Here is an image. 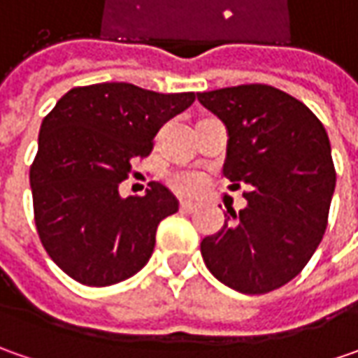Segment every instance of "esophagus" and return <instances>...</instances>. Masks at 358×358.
<instances>
[{"mask_svg": "<svg viewBox=\"0 0 358 358\" xmlns=\"http://www.w3.org/2000/svg\"><path fill=\"white\" fill-rule=\"evenodd\" d=\"M179 207H181V211H183V213H193V211H197V207H199V205H197V203H193V201H181V203H179Z\"/></svg>", "mask_w": 358, "mask_h": 358, "instance_id": "obj_1", "label": "esophagus"}]
</instances>
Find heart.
Wrapping results in <instances>:
<instances>
[{
	"label": "heart",
	"instance_id": "1",
	"mask_svg": "<svg viewBox=\"0 0 358 358\" xmlns=\"http://www.w3.org/2000/svg\"><path fill=\"white\" fill-rule=\"evenodd\" d=\"M171 187L179 193H195L203 187V177L195 171H179L171 177Z\"/></svg>",
	"mask_w": 358,
	"mask_h": 358
}]
</instances>
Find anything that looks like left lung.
<instances>
[{
	"instance_id": "8db88e82",
	"label": "left lung",
	"mask_w": 358,
	"mask_h": 358,
	"mask_svg": "<svg viewBox=\"0 0 358 358\" xmlns=\"http://www.w3.org/2000/svg\"><path fill=\"white\" fill-rule=\"evenodd\" d=\"M229 133L223 175L247 207L201 241L215 279L265 295L295 279L323 239L337 173L323 123L289 93L249 83L197 93Z\"/></svg>"
}]
</instances>
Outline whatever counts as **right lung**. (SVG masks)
<instances>
[{"instance_id": "right-lung-1", "label": "right lung", "mask_w": 358, "mask_h": 358, "mask_svg": "<svg viewBox=\"0 0 358 358\" xmlns=\"http://www.w3.org/2000/svg\"><path fill=\"white\" fill-rule=\"evenodd\" d=\"M193 101V91L95 83L67 91L45 115L29 169L35 227L71 279L109 287L147 265L157 225L179 211V201L157 181L143 197L123 199L119 183L151 153L161 125Z\"/></svg>"}]
</instances>
